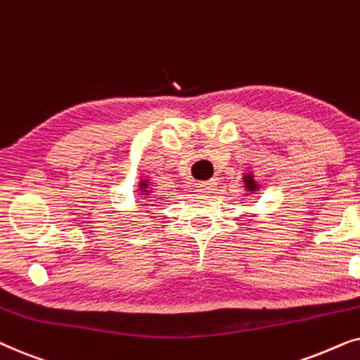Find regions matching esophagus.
I'll return each mask as SVG.
<instances>
[{
	"mask_svg": "<svg viewBox=\"0 0 360 360\" xmlns=\"http://www.w3.org/2000/svg\"><path fill=\"white\" fill-rule=\"evenodd\" d=\"M214 189V183H200V184H195V193L199 194H207L210 191Z\"/></svg>",
	"mask_w": 360,
	"mask_h": 360,
	"instance_id": "1",
	"label": "esophagus"
}]
</instances>
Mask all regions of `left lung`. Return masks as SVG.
Segmentation results:
<instances>
[{"label":"left lung","mask_w":360,"mask_h":360,"mask_svg":"<svg viewBox=\"0 0 360 360\" xmlns=\"http://www.w3.org/2000/svg\"><path fill=\"white\" fill-rule=\"evenodd\" d=\"M242 179H243V188L247 189L248 194H255V193H258V191H260V184H258L255 181V176H253L252 171L245 172Z\"/></svg>","instance_id":"1"}]
</instances>
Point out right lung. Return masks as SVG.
Masks as SVG:
<instances>
[{
    "label": "right lung",
    "mask_w": 360,
    "mask_h": 360,
    "mask_svg": "<svg viewBox=\"0 0 360 360\" xmlns=\"http://www.w3.org/2000/svg\"><path fill=\"white\" fill-rule=\"evenodd\" d=\"M138 195H140V198H143V202H140V205L143 209H146L148 205H151V202H153V191H151V188H150V179H141L140 181V184H138Z\"/></svg>",
    "instance_id": "obj_1"
}]
</instances>
